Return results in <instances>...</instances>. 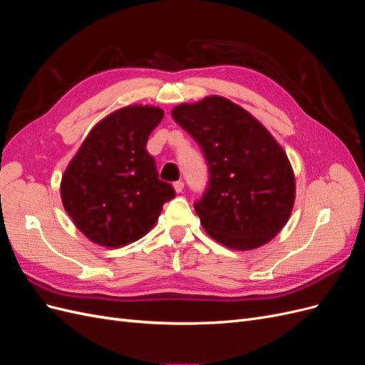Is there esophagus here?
I'll return each instance as SVG.
<instances>
[{
    "label": "esophagus",
    "instance_id": "1",
    "mask_svg": "<svg viewBox=\"0 0 365 365\" xmlns=\"http://www.w3.org/2000/svg\"><path fill=\"white\" fill-rule=\"evenodd\" d=\"M173 189L176 193H181L184 190V182L182 181H176L173 182Z\"/></svg>",
    "mask_w": 365,
    "mask_h": 365
}]
</instances>
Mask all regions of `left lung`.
Segmentation results:
<instances>
[{
    "instance_id": "left-lung-1",
    "label": "left lung",
    "mask_w": 365,
    "mask_h": 365,
    "mask_svg": "<svg viewBox=\"0 0 365 365\" xmlns=\"http://www.w3.org/2000/svg\"><path fill=\"white\" fill-rule=\"evenodd\" d=\"M172 117L208 163V187L195 205L207 235L236 251L268 244L295 202V175L279 141L247 109L220 96L181 103Z\"/></svg>"
}]
</instances>
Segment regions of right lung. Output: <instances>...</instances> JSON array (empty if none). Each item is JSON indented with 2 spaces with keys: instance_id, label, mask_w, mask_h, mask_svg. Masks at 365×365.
<instances>
[{
  "instance_id": "add662e5",
  "label": "right lung",
  "mask_w": 365,
  "mask_h": 365,
  "mask_svg": "<svg viewBox=\"0 0 365 365\" xmlns=\"http://www.w3.org/2000/svg\"><path fill=\"white\" fill-rule=\"evenodd\" d=\"M163 115L152 105L117 109L90 130L65 169L63 208L94 244L120 248L141 239L157 224L163 204L175 197L146 150Z\"/></svg>"
}]
</instances>
